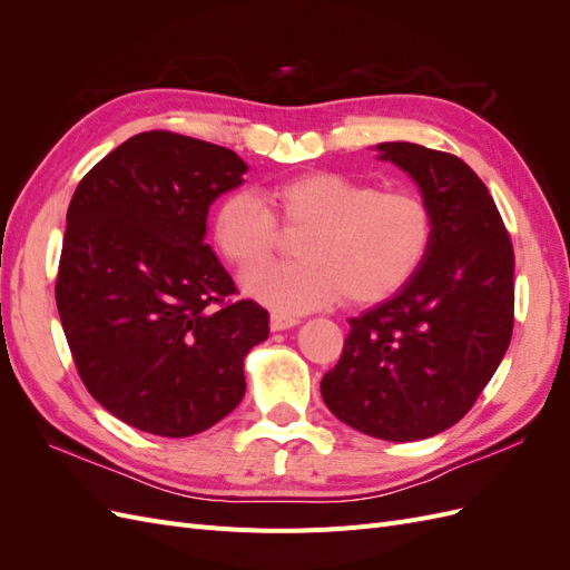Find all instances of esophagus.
Masks as SVG:
<instances>
[{
    "label": "esophagus",
    "mask_w": 570,
    "mask_h": 570,
    "mask_svg": "<svg viewBox=\"0 0 570 570\" xmlns=\"http://www.w3.org/2000/svg\"><path fill=\"white\" fill-rule=\"evenodd\" d=\"M297 323H299V318L292 314H283V312L271 314V331H287V327H295Z\"/></svg>",
    "instance_id": "obj_1"
}]
</instances>
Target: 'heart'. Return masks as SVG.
Returning <instances> with one entry per match:
<instances>
[{
  "instance_id": "obj_1",
  "label": "heart",
  "mask_w": 570,
  "mask_h": 570,
  "mask_svg": "<svg viewBox=\"0 0 570 570\" xmlns=\"http://www.w3.org/2000/svg\"><path fill=\"white\" fill-rule=\"evenodd\" d=\"M264 199L247 189L223 197L212 235L239 271L263 263L279 244V226L303 230L295 263L249 271L247 295L283 312H308L344 297L381 304L402 292L435 243V212L416 189H381L337 170H312L273 183Z\"/></svg>"
}]
</instances>
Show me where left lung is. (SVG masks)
I'll return each instance as SVG.
<instances>
[{"label": "left lung", "mask_w": 570, "mask_h": 570, "mask_svg": "<svg viewBox=\"0 0 570 570\" xmlns=\"http://www.w3.org/2000/svg\"><path fill=\"white\" fill-rule=\"evenodd\" d=\"M435 212V243L400 295L350 318L321 381L335 416L381 440L438 435L473 409L513 333V247L475 170L450 151L383 142Z\"/></svg>", "instance_id": "8db88e82"}]
</instances>
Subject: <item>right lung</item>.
Segmentation results:
<instances>
[{
    "label": "right lung",
    "mask_w": 570,
    "mask_h": 570,
    "mask_svg": "<svg viewBox=\"0 0 570 570\" xmlns=\"http://www.w3.org/2000/svg\"><path fill=\"white\" fill-rule=\"evenodd\" d=\"M233 149L170 130L132 135L78 183L57 308L82 385L161 438L212 428L245 396V356L268 312L204 245L212 202L243 183Z\"/></svg>",
    "instance_id": "add662e5"
}]
</instances>
